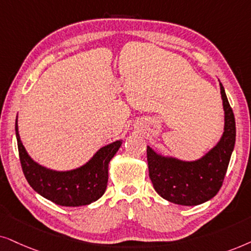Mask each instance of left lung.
<instances>
[{"label": "left lung", "instance_id": "8db88e82", "mask_svg": "<svg viewBox=\"0 0 251 251\" xmlns=\"http://www.w3.org/2000/svg\"><path fill=\"white\" fill-rule=\"evenodd\" d=\"M220 94L225 111V126L220 141L215 148L194 162L164 157L147 147L149 178L153 188L163 199L180 205H199L219 192L228 168L235 145V118L225 89Z\"/></svg>", "mask_w": 251, "mask_h": 251}]
</instances>
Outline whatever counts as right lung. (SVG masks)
Segmentation results:
<instances>
[{"label": "right lung", "instance_id": "add662e5", "mask_svg": "<svg viewBox=\"0 0 251 251\" xmlns=\"http://www.w3.org/2000/svg\"><path fill=\"white\" fill-rule=\"evenodd\" d=\"M16 136L23 172L29 186L56 204L80 206L95 202L104 194L108 185L109 162L122 146L116 141L103 147L81 168L58 172L35 163L23 146L16 120Z\"/></svg>", "mask_w": 251, "mask_h": 251}]
</instances>
